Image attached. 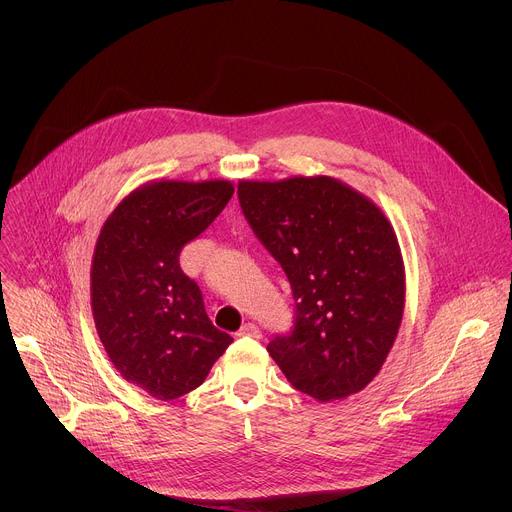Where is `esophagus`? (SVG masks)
Wrapping results in <instances>:
<instances>
[{
  "label": "esophagus",
  "instance_id": "esophagus-1",
  "mask_svg": "<svg viewBox=\"0 0 512 512\" xmlns=\"http://www.w3.org/2000/svg\"><path fill=\"white\" fill-rule=\"evenodd\" d=\"M241 336H253V338H261V330H259V326H255V324H245V326L241 328Z\"/></svg>",
  "mask_w": 512,
  "mask_h": 512
}]
</instances>
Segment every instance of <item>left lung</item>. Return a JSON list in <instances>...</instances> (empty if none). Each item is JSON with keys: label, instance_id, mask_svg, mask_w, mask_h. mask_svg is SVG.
<instances>
[{"label": "left lung", "instance_id": "8db88e82", "mask_svg": "<svg viewBox=\"0 0 512 512\" xmlns=\"http://www.w3.org/2000/svg\"><path fill=\"white\" fill-rule=\"evenodd\" d=\"M239 202L283 267L294 332L267 352L298 391L320 403L362 391L383 369L405 308V265L385 212L332 176L241 180Z\"/></svg>", "mask_w": 512, "mask_h": 512}]
</instances>
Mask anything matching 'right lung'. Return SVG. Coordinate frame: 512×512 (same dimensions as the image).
<instances>
[{
  "label": "right lung",
  "instance_id": "obj_1",
  "mask_svg": "<svg viewBox=\"0 0 512 512\" xmlns=\"http://www.w3.org/2000/svg\"><path fill=\"white\" fill-rule=\"evenodd\" d=\"M231 180H152L107 216L91 263V310L117 373L160 401L200 387L233 338L206 316L182 247L231 200Z\"/></svg>",
  "mask_w": 512,
  "mask_h": 512
}]
</instances>
